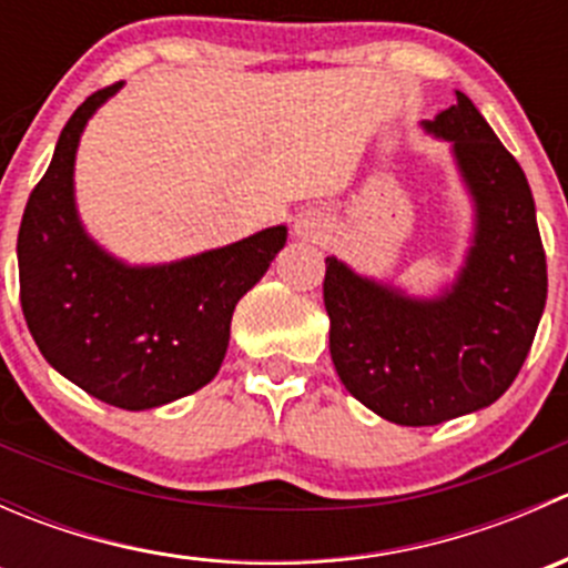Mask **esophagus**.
I'll return each mask as SVG.
<instances>
[{
    "mask_svg": "<svg viewBox=\"0 0 568 568\" xmlns=\"http://www.w3.org/2000/svg\"><path fill=\"white\" fill-rule=\"evenodd\" d=\"M296 233H302V236H313L316 239L318 233H321V225L316 220H302V222H296Z\"/></svg>",
    "mask_w": 568,
    "mask_h": 568,
    "instance_id": "34e87169",
    "label": "esophagus"
}]
</instances>
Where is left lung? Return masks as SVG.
I'll return each instance as SVG.
<instances>
[{
	"label": "left lung",
	"mask_w": 568,
	"mask_h": 568,
	"mask_svg": "<svg viewBox=\"0 0 568 568\" xmlns=\"http://www.w3.org/2000/svg\"><path fill=\"white\" fill-rule=\"evenodd\" d=\"M423 131L450 142L475 222L459 277L412 296L326 257L329 354L346 390L398 426H437L495 404L530 352L547 302L536 203L517 159L484 114L456 104Z\"/></svg>",
	"instance_id": "left-lung-1"
}]
</instances>
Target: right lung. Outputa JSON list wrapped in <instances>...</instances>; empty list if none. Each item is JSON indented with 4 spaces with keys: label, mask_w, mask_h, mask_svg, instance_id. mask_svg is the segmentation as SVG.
I'll return each instance as SVG.
<instances>
[{
    "label": "right lung",
    "mask_w": 568,
    "mask_h": 568,
    "mask_svg": "<svg viewBox=\"0 0 568 568\" xmlns=\"http://www.w3.org/2000/svg\"><path fill=\"white\" fill-rule=\"evenodd\" d=\"M120 88L99 90L71 114L27 200L21 311L51 368L104 404L142 412L214 379L233 311L285 247L288 227L156 266L109 255L79 220L73 168L84 125Z\"/></svg>",
    "instance_id": "right-lung-1"
}]
</instances>
